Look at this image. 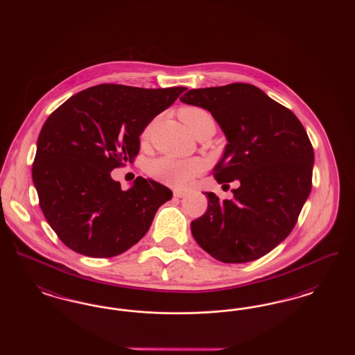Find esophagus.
<instances>
[{"label": "esophagus", "instance_id": "esophagus-1", "mask_svg": "<svg viewBox=\"0 0 355 355\" xmlns=\"http://www.w3.org/2000/svg\"><path fill=\"white\" fill-rule=\"evenodd\" d=\"M173 194H174V197H177V198H184V197L187 196V191H185V190H174Z\"/></svg>", "mask_w": 355, "mask_h": 355}]
</instances>
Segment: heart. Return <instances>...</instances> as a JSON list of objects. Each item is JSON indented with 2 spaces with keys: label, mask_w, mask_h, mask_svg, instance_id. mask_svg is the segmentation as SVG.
<instances>
[{
  "label": "heart",
  "mask_w": 355,
  "mask_h": 355,
  "mask_svg": "<svg viewBox=\"0 0 355 355\" xmlns=\"http://www.w3.org/2000/svg\"><path fill=\"white\" fill-rule=\"evenodd\" d=\"M180 119L191 132V135H197L203 125L213 122L211 116L198 106H186L180 110ZM152 132V123H149L142 135L141 142L145 144ZM203 169V162L200 158H174V157H159L154 158L146 165V173L159 182L173 187H185L196 178Z\"/></svg>",
  "instance_id": "obj_1"
}]
</instances>
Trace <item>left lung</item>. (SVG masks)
Returning <instances> with one entry per match:
<instances>
[{
	"instance_id": "8db88e82",
	"label": "left lung",
	"mask_w": 355,
	"mask_h": 355,
	"mask_svg": "<svg viewBox=\"0 0 355 355\" xmlns=\"http://www.w3.org/2000/svg\"><path fill=\"white\" fill-rule=\"evenodd\" d=\"M187 105L211 113L227 138L213 174L233 200L205 193L207 210L191 222L206 253L225 263L263 257L286 238L311 190L314 150L301 121L250 84L191 89Z\"/></svg>"
}]
</instances>
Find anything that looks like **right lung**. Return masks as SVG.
Masks as SVG:
<instances>
[{
	"mask_svg": "<svg viewBox=\"0 0 355 355\" xmlns=\"http://www.w3.org/2000/svg\"><path fill=\"white\" fill-rule=\"evenodd\" d=\"M185 90L97 85L45 121L32 177L45 218L69 249L109 258L146 234L171 190L142 177L121 190L110 171L135 161L144 129Z\"/></svg>",
	"mask_w": 355,
	"mask_h": 355,
	"instance_id": "obj_1",
	"label": "right lung"
}]
</instances>
